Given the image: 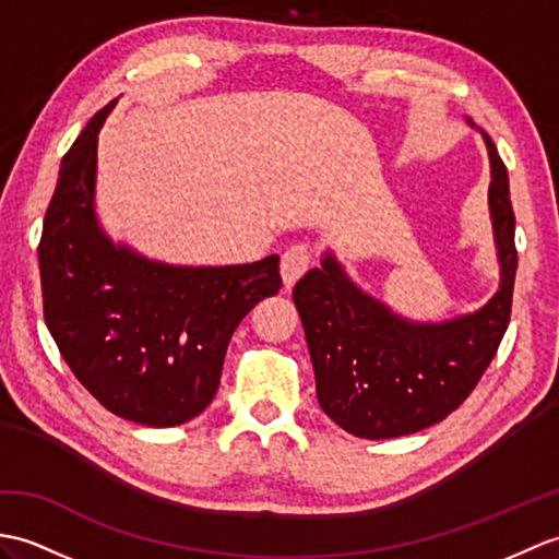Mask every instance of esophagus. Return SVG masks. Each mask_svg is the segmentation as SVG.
Masks as SVG:
<instances>
[{
    "label": "esophagus",
    "instance_id": "obj_1",
    "mask_svg": "<svg viewBox=\"0 0 559 559\" xmlns=\"http://www.w3.org/2000/svg\"><path fill=\"white\" fill-rule=\"evenodd\" d=\"M314 262L309 245H293V248L281 254V276L285 288H293L295 281L307 274V269Z\"/></svg>",
    "mask_w": 559,
    "mask_h": 559
}]
</instances>
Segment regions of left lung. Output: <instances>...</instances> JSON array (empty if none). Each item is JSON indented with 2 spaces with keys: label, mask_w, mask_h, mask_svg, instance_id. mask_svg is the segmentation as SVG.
<instances>
[{
  "label": "left lung",
  "mask_w": 559,
  "mask_h": 559,
  "mask_svg": "<svg viewBox=\"0 0 559 559\" xmlns=\"http://www.w3.org/2000/svg\"><path fill=\"white\" fill-rule=\"evenodd\" d=\"M484 140L502 269L500 290L486 307L445 323H409L349 283L331 254L295 283L319 405L347 433L381 440L443 421L472 395L498 353L512 314L514 212L508 168L488 133Z\"/></svg>",
  "instance_id": "left-lung-1"
}]
</instances>
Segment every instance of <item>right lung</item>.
I'll return each mask as SVG.
<instances>
[{"mask_svg": "<svg viewBox=\"0 0 559 559\" xmlns=\"http://www.w3.org/2000/svg\"><path fill=\"white\" fill-rule=\"evenodd\" d=\"M99 109L63 154L37 245L45 323L87 393L142 426L206 409L245 314L283 285L278 257L240 266H166L104 236L95 216Z\"/></svg>", "mask_w": 559, "mask_h": 559, "instance_id": "obj_1", "label": "right lung"}]
</instances>
